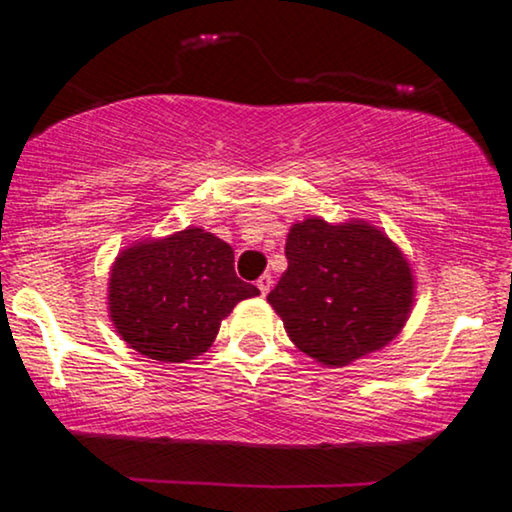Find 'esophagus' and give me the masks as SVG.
<instances>
[{"mask_svg": "<svg viewBox=\"0 0 512 512\" xmlns=\"http://www.w3.org/2000/svg\"><path fill=\"white\" fill-rule=\"evenodd\" d=\"M271 283H274V281H271V276H269V274H264V276L257 278V288H260V293H262V295H267V293H269V290H271Z\"/></svg>", "mask_w": 512, "mask_h": 512, "instance_id": "1", "label": "esophagus"}]
</instances>
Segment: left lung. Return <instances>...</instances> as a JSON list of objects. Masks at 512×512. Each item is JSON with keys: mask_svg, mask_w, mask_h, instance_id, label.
I'll return each mask as SVG.
<instances>
[{"mask_svg": "<svg viewBox=\"0 0 512 512\" xmlns=\"http://www.w3.org/2000/svg\"><path fill=\"white\" fill-rule=\"evenodd\" d=\"M286 260L267 300L297 349L321 364H352L397 338L409 319V262L375 226L304 219L290 229Z\"/></svg>", "mask_w": 512, "mask_h": 512, "instance_id": "obj_1", "label": "left lung"}]
</instances>
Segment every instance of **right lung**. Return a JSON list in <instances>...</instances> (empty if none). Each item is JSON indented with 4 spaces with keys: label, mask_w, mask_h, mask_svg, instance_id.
<instances>
[{
    "label": "right lung",
    "mask_w": 512,
    "mask_h": 512,
    "mask_svg": "<svg viewBox=\"0 0 512 512\" xmlns=\"http://www.w3.org/2000/svg\"><path fill=\"white\" fill-rule=\"evenodd\" d=\"M260 295L234 271L229 243L203 229L146 241L111 269V319L129 347L148 359L181 364L217 338L236 302Z\"/></svg>",
    "instance_id": "obj_1"
}]
</instances>
